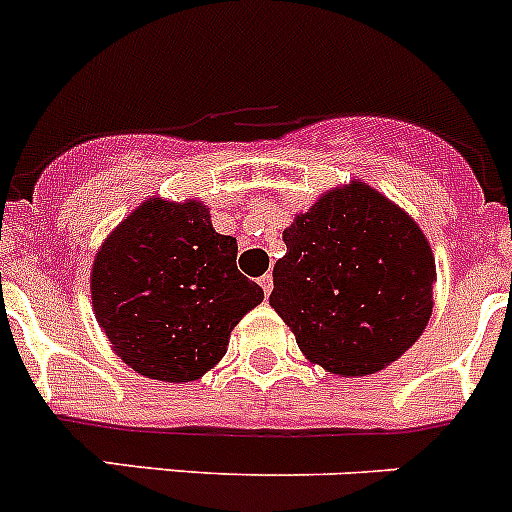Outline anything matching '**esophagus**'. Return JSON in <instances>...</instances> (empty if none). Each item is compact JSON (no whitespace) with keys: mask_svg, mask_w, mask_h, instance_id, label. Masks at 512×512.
Returning a JSON list of instances; mask_svg holds the SVG:
<instances>
[{"mask_svg":"<svg viewBox=\"0 0 512 512\" xmlns=\"http://www.w3.org/2000/svg\"><path fill=\"white\" fill-rule=\"evenodd\" d=\"M259 286H261V289H264V294L269 296L271 289H274V276L264 274V276H261V279H259Z\"/></svg>","mask_w":512,"mask_h":512,"instance_id":"34e87169","label":"esophagus"}]
</instances>
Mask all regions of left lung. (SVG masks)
Returning <instances> with one entry per match:
<instances>
[{"label": "left lung", "mask_w": 512, "mask_h": 512, "mask_svg": "<svg viewBox=\"0 0 512 512\" xmlns=\"http://www.w3.org/2000/svg\"><path fill=\"white\" fill-rule=\"evenodd\" d=\"M284 243L269 304L326 372H379L425 332L432 248L415 218L367 183L326 191L294 218Z\"/></svg>", "instance_id": "obj_1"}]
</instances>
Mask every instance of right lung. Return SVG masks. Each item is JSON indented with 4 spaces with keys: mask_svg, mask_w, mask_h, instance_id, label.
<instances>
[{
    "mask_svg": "<svg viewBox=\"0 0 512 512\" xmlns=\"http://www.w3.org/2000/svg\"><path fill=\"white\" fill-rule=\"evenodd\" d=\"M236 253L201 201L140 203L105 238L90 276L92 309L118 357L160 382L216 367L233 326L264 301Z\"/></svg>",
    "mask_w": 512,
    "mask_h": 512,
    "instance_id": "add662e5",
    "label": "right lung"
}]
</instances>
